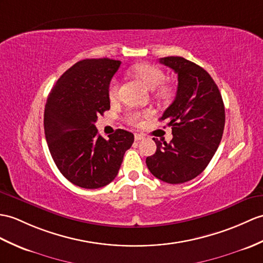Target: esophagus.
Wrapping results in <instances>:
<instances>
[{
	"label": "esophagus",
	"instance_id": "obj_1",
	"mask_svg": "<svg viewBox=\"0 0 263 263\" xmlns=\"http://www.w3.org/2000/svg\"><path fill=\"white\" fill-rule=\"evenodd\" d=\"M134 139H136V141H140V140L143 139V136H142V134L136 133V134H134Z\"/></svg>",
	"mask_w": 263,
	"mask_h": 263
}]
</instances>
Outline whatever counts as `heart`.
Wrapping results in <instances>:
<instances>
[{
    "label": "heart",
    "mask_w": 263,
    "mask_h": 263,
    "mask_svg": "<svg viewBox=\"0 0 263 263\" xmlns=\"http://www.w3.org/2000/svg\"><path fill=\"white\" fill-rule=\"evenodd\" d=\"M133 72L150 89L156 88V95L158 99L167 101L173 95V90L164 84V72L158 66L151 64H138L133 67ZM119 97V84L117 81H112L108 86V99L117 101ZM142 115L139 112H130L126 115V121L132 125H138L141 121Z\"/></svg>",
    "instance_id": "1"
}]
</instances>
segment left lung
Instances as JSON below:
<instances>
[{
    "label": "left lung",
    "instance_id": "obj_1",
    "mask_svg": "<svg viewBox=\"0 0 263 263\" xmlns=\"http://www.w3.org/2000/svg\"><path fill=\"white\" fill-rule=\"evenodd\" d=\"M159 63L178 76L175 101L161 121L173 130L169 143L154 138L155 155L145 159L150 173L168 184H182L204 172L218 148L225 125L222 95L211 75L182 57H164Z\"/></svg>",
    "mask_w": 263,
    "mask_h": 263
}]
</instances>
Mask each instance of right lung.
<instances>
[{
    "label": "right lung",
    "mask_w": 263,
    "mask_h": 263,
    "mask_svg": "<svg viewBox=\"0 0 263 263\" xmlns=\"http://www.w3.org/2000/svg\"><path fill=\"white\" fill-rule=\"evenodd\" d=\"M120 60L84 59L65 71L48 95L45 136L59 172L72 184L96 189L117 177L133 133L118 129L108 140L95 126L109 109L108 86Z\"/></svg>",
    "instance_id": "obj_1"
}]
</instances>
